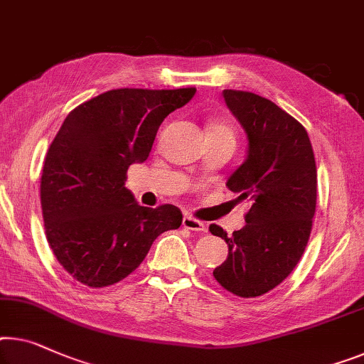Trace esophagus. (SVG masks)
Here are the masks:
<instances>
[{
    "instance_id": "esophagus-1",
    "label": "esophagus",
    "mask_w": 364,
    "mask_h": 364,
    "mask_svg": "<svg viewBox=\"0 0 364 364\" xmlns=\"http://www.w3.org/2000/svg\"><path fill=\"white\" fill-rule=\"evenodd\" d=\"M183 225L186 227V229L193 230V232H205V224H204V222H200V220L194 219V217H189V215H186L183 219Z\"/></svg>"
}]
</instances>
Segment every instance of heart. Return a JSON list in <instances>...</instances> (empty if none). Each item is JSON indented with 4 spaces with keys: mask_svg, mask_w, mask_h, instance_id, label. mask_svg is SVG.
I'll list each match as a JSON object with an SVG mask.
<instances>
[{
    "mask_svg": "<svg viewBox=\"0 0 364 364\" xmlns=\"http://www.w3.org/2000/svg\"><path fill=\"white\" fill-rule=\"evenodd\" d=\"M208 135H225V137L234 139V130H232V126L229 122L214 121V122L209 124Z\"/></svg>",
    "mask_w": 364,
    "mask_h": 364,
    "instance_id": "b5f03b06",
    "label": "heart"
}]
</instances>
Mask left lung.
Instances as JSON below:
<instances>
[{
  "instance_id": "obj_1",
  "label": "left lung",
  "mask_w": 364,
  "mask_h": 364,
  "mask_svg": "<svg viewBox=\"0 0 364 364\" xmlns=\"http://www.w3.org/2000/svg\"><path fill=\"white\" fill-rule=\"evenodd\" d=\"M222 96L248 140L245 161L227 188L252 208L243 229L230 237L209 225L229 245L214 278L232 294L257 297L283 283L306 250L316 214V159L307 130L273 101L235 90Z\"/></svg>"
}]
</instances>
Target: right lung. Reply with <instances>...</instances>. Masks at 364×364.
<instances>
[{
    "label": "right lung",
    "mask_w": 364,
    "mask_h": 364,
    "mask_svg": "<svg viewBox=\"0 0 364 364\" xmlns=\"http://www.w3.org/2000/svg\"><path fill=\"white\" fill-rule=\"evenodd\" d=\"M194 95L196 88L111 90L65 117L43 161L41 204L48 245L81 284L119 283L156 237L181 225L175 205H139L126 173L149 159L161 122Z\"/></svg>",
    "instance_id": "add662e5"
}]
</instances>
